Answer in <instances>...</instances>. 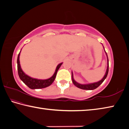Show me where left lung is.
Here are the masks:
<instances>
[{
    "mask_svg": "<svg viewBox=\"0 0 129 129\" xmlns=\"http://www.w3.org/2000/svg\"><path fill=\"white\" fill-rule=\"evenodd\" d=\"M104 47V46H103ZM104 49L105 53L107 55V70H106L105 74L104 77L102 78V79L98 81L97 82H94V83H88V84H80V83H78L77 82H76L75 79H74V75H73V73L72 71V81H73V84L75 85L76 87H77L79 88L82 89H85V90H93L94 89L98 88L99 85H100L101 83H102L104 80L106 79V78L107 77L108 74V71H109V60H108V55L106 51L105 50L104 47Z\"/></svg>",
    "mask_w": 129,
    "mask_h": 129,
    "instance_id": "left-lung-1",
    "label": "left lung"
}]
</instances>
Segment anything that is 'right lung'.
Returning <instances> with one entry per match:
<instances>
[{
    "label": "right lung",
    "mask_w": 129,
    "mask_h": 129,
    "mask_svg": "<svg viewBox=\"0 0 129 129\" xmlns=\"http://www.w3.org/2000/svg\"><path fill=\"white\" fill-rule=\"evenodd\" d=\"M21 50H20L19 55H18L17 60L18 74H19V78L20 79H21V80H22L25 84H26L27 86L29 88H30L31 89L44 88H46L47 87H49V85H50L52 83H53L54 80H55L57 71L60 68L61 65L62 64L63 62L60 63L57 65L55 72H54L53 76H51L50 78L46 79H38L31 78L29 75H26V74L22 71L21 66H20V55Z\"/></svg>",
    "instance_id": "1"
}]
</instances>
